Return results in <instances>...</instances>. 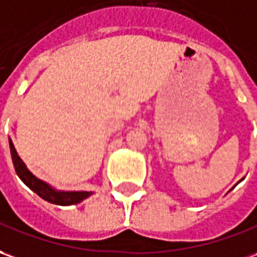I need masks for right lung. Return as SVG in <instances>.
Masks as SVG:
<instances>
[{
  "label": "right lung",
  "mask_w": 257,
  "mask_h": 257,
  "mask_svg": "<svg viewBox=\"0 0 257 257\" xmlns=\"http://www.w3.org/2000/svg\"><path fill=\"white\" fill-rule=\"evenodd\" d=\"M10 149L11 156H12V163L15 167V171L18 174V177L22 179L25 184L28 185L29 188L33 192H36L41 199L47 200L53 204H60V206H71V204H76L79 202H82L83 199L89 197L91 195V192H60L53 189L50 185L46 182H43L39 178H36L32 172L29 171L26 166L23 164V161L21 157L16 153L14 143L10 139Z\"/></svg>",
  "instance_id": "add662e5"
}]
</instances>
